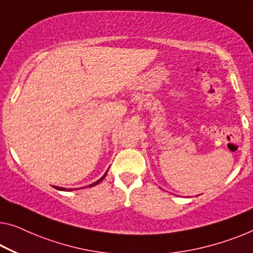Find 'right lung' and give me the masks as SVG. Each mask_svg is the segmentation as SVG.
Masks as SVG:
<instances>
[{
	"mask_svg": "<svg viewBox=\"0 0 253 253\" xmlns=\"http://www.w3.org/2000/svg\"><path fill=\"white\" fill-rule=\"evenodd\" d=\"M107 172H108V171H107ZM107 172H105V174H104V175H103L102 177H101V178H100V179H97L95 183H93V184H89V185H88V187L95 186V185H96V184H99V183H101V182H102V180H103V178H104V177H105V175H107ZM54 187L56 188V190H59V191H68V188H63V187H58V186H54ZM69 191H73V190H71V188H69Z\"/></svg>",
	"mask_w": 253,
	"mask_h": 253,
	"instance_id": "obj_1",
	"label": "right lung"
}]
</instances>
